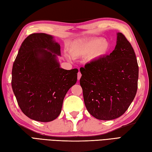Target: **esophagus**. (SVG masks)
Segmentation results:
<instances>
[{
	"instance_id": "esophagus-1",
	"label": "esophagus",
	"mask_w": 152,
	"mask_h": 152,
	"mask_svg": "<svg viewBox=\"0 0 152 152\" xmlns=\"http://www.w3.org/2000/svg\"><path fill=\"white\" fill-rule=\"evenodd\" d=\"M80 77H81V73H80L79 72V73H77V79H78V80H79L80 79Z\"/></svg>"
}]
</instances>
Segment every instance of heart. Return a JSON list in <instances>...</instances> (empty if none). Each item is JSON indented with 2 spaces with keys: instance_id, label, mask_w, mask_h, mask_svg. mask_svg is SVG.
<instances>
[{
  "instance_id": "b5f03b06",
  "label": "heart",
  "mask_w": 152,
  "mask_h": 152,
  "mask_svg": "<svg viewBox=\"0 0 152 152\" xmlns=\"http://www.w3.org/2000/svg\"><path fill=\"white\" fill-rule=\"evenodd\" d=\"M109 50L107 42L102 38H94L73 45L70 53L73 56H85L92 54V58L98 59L103 57Z\"/></svg>"
}]
</instances>
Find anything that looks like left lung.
Instances as JSON below:
<instances>
[{
  "instance_id": "8db88e82",
  "label": "left lung",
  "mask_w": 152,
  "mask_h": 152,
  "mask_svg": "<svg viewBox=\"0 0 152 152\" xmlns=\"http://www.w3.org/2000/svg\"><path fill=\"white\" fill-rule=\"evenodd\" d=\"M110 55L80 67V79L85 106L100 120L118 118L127 110L137 94L138 66L134 49L121 33Z\"/></svg>"
}]
</instances>
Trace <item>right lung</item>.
Returning a JSON list of instances; mask_svg holds the SVG:
<instances>
[{
	"instance_id": "add662e5",
	"label": "right lung",
	"mask_w": 152,
	"mask_h": 152,
	"mask_svg": "<svg viewBox=\"0 0 152 152\" xmlns=\"http://www.w3.org/2000/svg\"><path fill=\"white\" fill-rule=\"evenodd\" d=\"M45 33L31 34L24 40L14 62L12 87L22 112L29 118L49 122L60 115L78 69H64L57 55L60 45Z\"/></svg>"
}]
</instances>
